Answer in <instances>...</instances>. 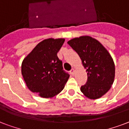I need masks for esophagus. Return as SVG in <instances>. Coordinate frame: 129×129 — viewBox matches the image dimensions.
I'll list each match as a JSON object with an SVG mask.
<instances>
[{
  "label": "esophagus",
  "mask_w": 129,
  "mask_h": 129,
  "mask_svg": "<svg viewBox=\"0 0 129 129\" xmlns=\"http://www.w3.org/2000/svg\"><path fill=\"white\" fill-rule=\"evenodd\" d=\"M70 73L71 74V75H74L75 73V69H72L70 71Z\"/></svg>",
  "instance_id": "1"
}]
</instances>
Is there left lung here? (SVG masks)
Segmentation results:
<instances>
[{"instance_id": "left-lung-1", "label": "left lung", "mask_w": 129, "mask_h": 129, "mask_svg": "<svg viewBox=\"0 0 129 129\" xmlns=\"http://www.w3.org/2000/svg\"><path fill=\"white\" fill-rule=\"evenodd\" d=\"M68 44L79 56L86 70L87 81L81 91L91 100H96L109 91L115 76V66L108 51L90 36L75 38Z\"/></svg>"}]
</instances>
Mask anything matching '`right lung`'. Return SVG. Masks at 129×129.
Segmentation results:
<instances>
[{
    "label": "right lung",
    "instance_id": "1",
    "mask_svg": "<svg viewBox=\"0 0 129 129\" xmlns=\"http://www.w3.org/2000/svg\"><path fill=\"white\" fill-rule=\"evenodd\" d=\"M64 38H49L40 42L21 64V74L31 91L44 98H51L64 87L69 75L63 70L57 56Z\"/></svg>",
    "mask_w": 129,
    "mask_h": 129
}]
</instances>
